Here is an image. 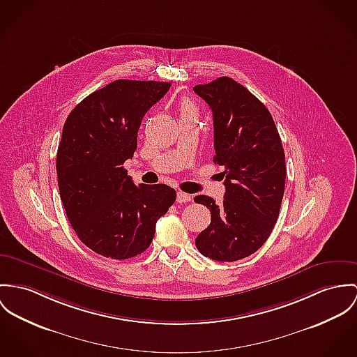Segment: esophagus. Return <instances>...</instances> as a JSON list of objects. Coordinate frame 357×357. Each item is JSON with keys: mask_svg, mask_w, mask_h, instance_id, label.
<instances>
[{"mask_svg": "<svg viewBox=\"0 0 357 357\" xmlns=\"http://www.w3.org/2000/svg\"><path fill=\"white\" fill-rule=\"evenodd\" d=\"M177 202H178V203H187V202H191V195L178 191V192H177Z\"/></svg>", "mask_w": 357, "mask_h": 357, "instance_id": "obj_1", "label": "esophagus"}]
</instances>
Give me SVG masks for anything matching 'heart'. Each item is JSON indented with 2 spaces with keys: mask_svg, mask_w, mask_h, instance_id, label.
Returning a JSON list of instances; mask_svg holds the SVG:
<instances>
[{
  "mask_svg": "<svg viewBox=\"0 0 357 357\" xmlns=\"http://www.w3.org/2000/svg\"><path fill=\"white\" fill-rule=\"evenodd\" d=\"M180 116L181 117H197V109L192 100L183 99V102L180 105Z\"/></svg>",
  "mask_w": 357,
  "mask_h": 357,
  "instance_id": "obj_1",
  "label": "heart"
}]
</instances>
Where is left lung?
<instances>
[{
  "mask_svg": "<svg viewBox=\"0 0 357 357\" xmlns=\"http://www.w3.org/2000/svg\"><path fill=\"white\" fill-rule=\"evenodd\" d=\"M194 91L213 112V161L225 169L227 190L220 204L195 196L211 213L195 244L210 259H243L266 243L280 214L287 177L281 137L267 107L233 79L222 76Z\"/></svg>",
  "mask_w": 357,
  "mask_h": 357,
  "instance_id": "1",
  "label": "left lung"
}]
</instances>
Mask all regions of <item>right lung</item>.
I'll use <instances>...</instances> for the list:
<instances>
[{
	"label": "right lung",
	"instance_id": "right-lung-1",
	"mask_svg": "<svg viewBox=\"0 0 357 357\" xmlns=\"http://www.w3.org/2000/svg\"><path fill=\"white\" fill-rule=\"evenodd\" d=\"M169 89L166 82L114 80L84 98L65 121L56 162L61 202L80 241L105 258L146 251L176 200L165 184L135 185L123 166L137 147L144 114Z\"/></svg>",
	"mask_w": 357,
	"mask_h": 357
}]
</instances>
